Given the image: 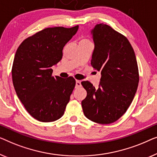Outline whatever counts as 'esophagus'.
I'll return each mask as SVG.
<instances>
[{
	"label": "esophagus",
	"mask_w": 157,
	"mask_h": 157,
	"mask_svg": "<svg viewBox=\"0 0 157 157\" xmlns=\"http://www.w3.org/2000/svg\"><path fill=\"white\" fill-rule=\"evenodd\" d=\"M81 86H82V85H81V82L79 81V80H77V81H76V88L81 87Z\"/></svg>",
	"instance_id": "esophagus-1"
}]
</instances>
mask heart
<instances>
[{"label":"heart","instance_id":"1","mask_svg":"<svg viewBox=\"0 0 157 157\" xmlns=\"http://www.w3.org/2000/svg\"><path fill=\"white\" fill-rule=\"evenodd\" d=\"M81 41H89V40H87V38H83L81 40Z\"/></svg>","mask_w":157,"mask_h":157}]
</instances>
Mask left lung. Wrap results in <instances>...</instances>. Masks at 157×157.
<instances>
[{"label": "left lung", "mask_w": 157, "mask_h": 157, "mask_svg": "<svg viewBox=\"0 0 157 157\" xmlns=\"http://www.w3.org/2000/svg\"><path fill=\"white\" fill-rule=\"evenodd\" d=\"M92 33L91 65L101 77L98 87L89 81L81 82L87 91L82 107L90 120L108 124L118 120L133 100L140 80L137 62L128 39L109 25L98 24Z\"/></svg>", "instance_id": "obj_1"}]
</instances>
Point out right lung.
<instances>
[{"instance_id":"right-lung-1","label":"right lung","mask_w":157,"mask_h":157,"mask_svg":"<svg viewBox=\"0 0 157 157\" xmlns=\"http://www.w3.org/2000/svg\"><path fill=\"white\" fill-rule=\"evenodd\" d=\"M78 30L47 28L27 37L15 52L12 79L27 112L42 122H54L64 114L75 87L74 78L52 76V66L63 57V49Z\"/></svg>"}]
</instances>
